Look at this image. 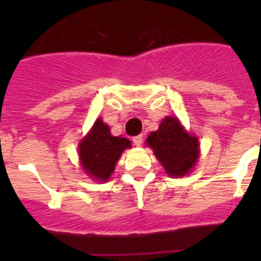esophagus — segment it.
<instances>
[{"instance_id": "1", "label": "esophagus", "mask_w": 261, "mask_h": 261, "mask_svg": "<svg viewBox=\"0 0 261 261\" xmlns=\"http://www.w3.org/2000/svg\"><path fill=\"white\" fill-rule=\"evenodd\" d=\"M142 141H144V137H142V135H138V136H136V137H133V144H135L136 146H141Z\"/></svg>"}]
</instances>
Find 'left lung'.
Returning a JSON list of instances; mask_svg holds the SVG:
<instances>
[{
    "label": "left lung",
    "instance_id": "1",
    "mask_svg": "<svg viewBox=\"0 0 261 261\" xmlns=\"http://www.w3.org/2000/svg\"><path fill=\"white\" fill-rule=\"evenodd\" d=\"M146 145L153 149L168 176L190 174L200 155L199 138L187 132L177 117L166 116L158 130L147 136Z\"/></svg>",
    "mask_w": 261,
    "mask_h": 261
}]
</instances>
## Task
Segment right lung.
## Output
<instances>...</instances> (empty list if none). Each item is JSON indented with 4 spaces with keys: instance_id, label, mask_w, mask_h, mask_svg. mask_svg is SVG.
I'll return each mask as SVG.
<instances>
[{
    "instance_id": "obj_1",
    "label": "right lung",
    "mask_w": 261,
    "mask_h": 261,
    "mask_svg": "<svg viewBox=\"0 0 261 261\" xmlns=\"http://www.w3.org/2000/svg\"><path fill=\"white\" fill-rule=\"evenodd\" d=\"M78 146L85 172L96 181H107L123 151L132 145L128 138L111 135L110 126L98 119Z\"/></svg>"
}]
</instances>
